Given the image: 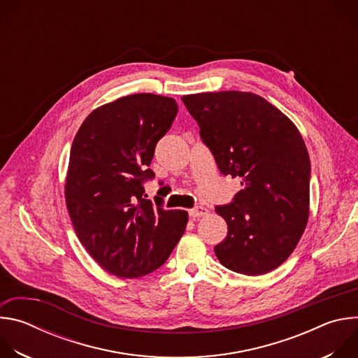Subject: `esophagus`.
Masks as SVG:
<instances>
[{"instance_id":"1","label":"esophagus","mask_w":358,"mask_h":358,"mask_svg":"<svg viewBox=\"0 0 358 358\" xmlns=\"http://www.w3.org/2000/svg\"><path fill=\"white\" fill-rule=\"evenodd\" d=\"M189 213V217L192 218H199V217H206L208 214V210L203 208V207H195L192 210L188 211Z\"/></svg>"}]
</instances>
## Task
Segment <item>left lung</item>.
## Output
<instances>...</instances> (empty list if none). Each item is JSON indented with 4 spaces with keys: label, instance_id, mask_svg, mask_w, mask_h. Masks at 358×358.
<instances>
[{
    "label": "left lung",
    "instance_id": "left-lung-1",
    "mask_svg": "<svg viewBox=\"0 0 358 358\" xmlns=\"http://www.w3.org/2000/svg\"><path fill=\"white\" fill-rule=\"evenodd\" d=\"M224 176L243 187L215 207L228 224L215 245L229 271L257 276L280 266L309 220L310 159L292 120L258 94L227 90L182 96Z\"/></svg>",
    "mask_w": 358,
    "mask_h": 358
}]
</instances>
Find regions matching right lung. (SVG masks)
<instances>
[{
	"instance_id": "add662e5",
	"label": "right lung",
	"mask_w": 358,
	"mask_h": 358,
	"mask_svg": "<svg viewBox=\"0 0 358 358\" xmlns=\"http://www.w3.org/2000/svg\"><path fill=\"white\" fill-rule=\"evenodd\" d=\"M177 101L152 93L120 97L94 109L71 148L66 207L90 257L119 278L159 269L182 236L188 213L145 199L143 182L157 141L170 130Z\"/></svg>"
}]
</instances>
